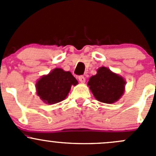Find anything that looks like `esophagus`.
Listing matches in <instances>:
<instances>
[{"instance_id":"esophagus-1","label":"esophagus","mask_w":156,"mask_h":156,"mask_svg":"<svg viewBox=\"0 0 156 156\" xmlns=\"http://www.w3.org/2000/svg\"><path fill=\"white\" fill-rule=\"evenodd\" d=\"M78 80H79L81 83L85 82V78H84V76H83V75H80V76L78 77Z\"/></svg>"}]
</instances>
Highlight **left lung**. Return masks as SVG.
Listing matches in <instances>:
<instances>
[{"label": "left lung", "mask_w": 156, "mask_h": 156, "mask_svg": "<svg viewBox=\"0 0 156 156\" xmlns=\"http://www.w3.org/2000/svg\"><path fill=\"white\" fill-rule=\"evenodd\" d=\"M125 81L122 77L112 72L106 67L97 70V75L90 78L88 86L99 101L113 103L117 101L125 91Z\"/></svg>", "instance_id": "left-lung-1"}]
</instances>
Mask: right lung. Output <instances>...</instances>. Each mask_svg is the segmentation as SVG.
<instances>
[{
	"mask_svg": "<svg viewBox=\"0 0 156 156\" xmlns=\"http://www.w3.org/2000/svg\"><path fill=\"white\" fill-rule=\"evenodd\" d=\"M77 84L78 81L71 72L55 69L37 81V94L44 103L54 104L63 100L68 95L71 86Z\"/></svg>",
	"mask_w": 156,
	"mask_h": 156,
	"instance_id": "add662e5",
	"label": "right lung"
}]
</instances>
